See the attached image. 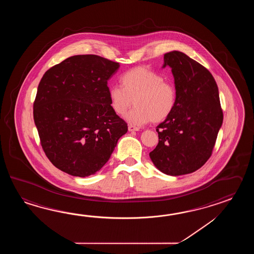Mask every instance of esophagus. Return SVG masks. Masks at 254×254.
Wrapping results in <instances>:
<instances>
[{
	"label": "esophagus",
	"instance_id": "1",
	"mask_svg": "<svg viewBox=\"0 0 254 254\" xmlns=\"http://www.w3.org/2000/svg\"><path fill=\"white\" fill-rule=\"evenodd\" d=\"M128 129H129V131H133V130H139V127L134 126V125H128Z\"/></svg>",
	"mask_w": 254,
	"mask_h": 254
}]
</instances>
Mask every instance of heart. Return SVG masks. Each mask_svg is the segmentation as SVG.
I'll return each mask as SVG.
<instances>
[{
	"label": "heart",
	"mask_w": 254,
	"mask_h": 254,
	"mask_svg": "<svg viewBox=\"0 0 254 254\" xmlns=\"http://www.w3.org/2000/svg\"><path fill=\"white\" fill-rule=\"evenodd\" d=\"M121 86L109 90L110 104L115 114H126V120L134 125L161 123L173 114L177 104V90L164 77L145 66L135 67L120 77Z\"/></svg>",
	"instance_id": "heart-1"
}]
</instances>
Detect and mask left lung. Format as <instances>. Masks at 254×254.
Here are the masks:
<instances>
[{
    "label": "left lung",
    "mask_w": 254,
    "mask_h": 254,
    "mask_svg": "<svg viewBox=\"0 0 254 254\" xmlns=\"http://www.w3.org/2000/svg\"><path fill=\"white\" fill-rule=\"evenodd\" d=\"M177 90L173 114L157 126L159 142L150 158L162 173L183 175L200 169L211 156L223 121L218 86L211 72L186 54H164Z\"/></svg>",
    "instance_id": "obj_1"
}]
</instances>
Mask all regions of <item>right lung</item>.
Wrapping results in <instances>:
<instances>
[{
	"mask_svg": "<svg viewBox=\"0 0 254 254\" xmlns=\"http://www.w3.org/2000/svg\"><path fill=\"white\" fill-rule=\"evenodd\" d=\"M119 67V63L83 54L43 74L33 120L43 151L61 171L79 177L96 173L127 132V124L111 107L107 85Z\"/></svg>",
	"mask_w": 254,
	"mask_h": 254,
	"instance_id": "obj_1",
	"label": "right lung"
}]
</instances>
